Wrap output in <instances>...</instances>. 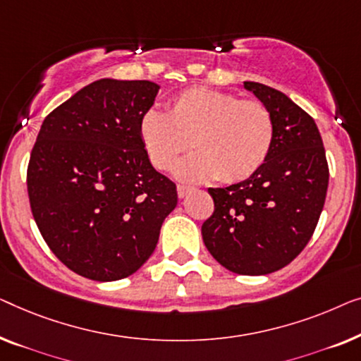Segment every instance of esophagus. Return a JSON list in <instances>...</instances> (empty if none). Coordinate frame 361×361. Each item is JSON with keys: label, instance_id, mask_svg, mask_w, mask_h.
<instances>
[{"label": "esophagus", "instance_id": "obj_1", "mask_svg": "<svg viewBox=\"0 0 361 361\" xmlns=\"http://www.w3.org/2000/svg\"><path fill=\"white\" fill-rule=\"evenodd\" d=\"M192 190H195V188L188 186V185H178V186H176V191H178V196L180 197H185L188 192H191Z\"/></svg>", "mask_w": 361, "mask_h": 361}]
</instances>
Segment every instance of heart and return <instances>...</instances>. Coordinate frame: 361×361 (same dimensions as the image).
<instances>
[{"mask_svg": "<svg viewBox=\"0 0 361 361\" xmlns=\"http://www.w3.org/2000/svg\"><path fill=\"white\" fill-rule=\"evenodd\" d=\"M139 130L155 169H171L192 145L197 154L183 160L176 175L192 181L216 176L224 183L257 173L270 155L275 134L270 111L260 101L201 86L170 99L166 114L147 111Z\"/></svg>", "mask_w": 361, "mask_h": 361, "instance_id": "heart-1", "label": "heart"}]
</instances>
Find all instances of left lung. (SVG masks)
I'll use <instances>...</instances> for the list:
<instances>
[{
    "instance_id": "1",
    "label": "left lung",
    "mask_w": 361,
    "mask_h": 361,
    "mask_svg": "<svg viewBox=\"0 0 361 361\" xmlns=\"http://www.w3.org/2000/svg\"><path fill=\"white\" fill-rule=\"evenodd\" d=\"M270 111L273 144L250 178L209 188L214 212L201 227L212 257L237 275H268L311 240L326 202L329 165L314 119L286 94L243 81Z\"/></svg>"
}]
</instances>
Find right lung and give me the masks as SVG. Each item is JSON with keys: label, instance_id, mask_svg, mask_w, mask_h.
I'll use <instances>...</instances> for the list:
<instances>
[{"label": "right lung", "instance_id": "right-lung-1", "mask_svg": "<svg viewBox=\"0 0 361 361\" xmlns=\"http://www.w3.org/2000/svg\"><path fill=\"white\" fill-rule=\"evenodd\" d=\"M159 90L147 80L93 81L44 119L30 152L35 224L54 255L90 280L139 270L178 202L176 185L152 166L140 139Z\"/></svg>", "mask_w": 361, "mask_h": 361}]
</instances>
